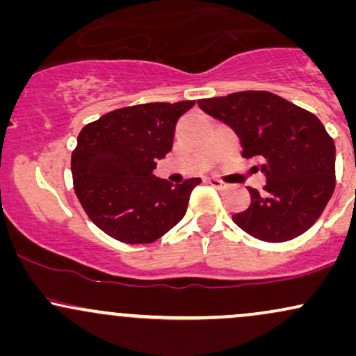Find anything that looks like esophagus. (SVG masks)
I'll return each instance as SVG.
<instances>
[{"label":"esophagus","mask_w":356,"mask_h":356,"mask_svg":"<svg viewBox=\"0 0 356 356\" xmlns=\"http://www.w3.org/2000/svg\"><path fill=\"white\" fill-rule=\"evenodd\" d=\"M207 182H209L212 187H216V189H222V187H226V184H224L222 181H219V179H214V177L207 179Z\"/></svg>","instance_id":"1"}]
</instances>
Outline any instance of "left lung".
<instances>
[{
    "instance_id": "1",
    "label": "left lung",
    "mask_w": 356,
    "mask_h": 356,
    "mask_svg": "<svg viewBox=\"0 0 356 356\" xmlns=\"http://www.w3.org/2000/svg\"><path fill=\"white\" fill-rule=\"evenodd\" d=\"M238 134L243 157H261L264 192L232 220L266 243H284L316 222L334 191V142L320 118L271 92L248 90L197 102Z\"/></svg>"
}]
</instances>
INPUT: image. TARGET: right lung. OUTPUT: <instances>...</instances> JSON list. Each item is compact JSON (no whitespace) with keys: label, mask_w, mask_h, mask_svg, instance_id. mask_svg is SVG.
Listing matches in <instances>:
<instances>
[{"label":"right lung","mask_w":356,"mask_h":356,"mask_svg":"<svg viewBox=\"0 0 356 356\" xmlns=\"http://www.w3.org/2000/svg\"><path fill=\"white\" fill-rule=\"evenodd\" d=\"M194 104L132 105L81 129L72 152L73 187L92 222L110 238L149 244L184 218L201 179L174 186L154 169L172 150L175 124Z\"/></svg>","instance_id":"obj_1"}]
</instances>
